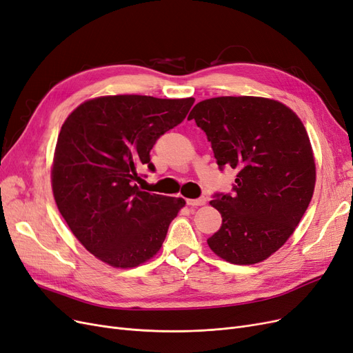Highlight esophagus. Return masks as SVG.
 Returning a JSON list of instances; mask_svg holds the SVG:
<instances>
[{
    "instance_id": "1",
    "label": "esophagus",
    "mask_w": 353,
    "mask_h": 353,
    "mask_svg": "<svg viewBox=\"0 0 353 353\" xmlns=\"http://www.w3.org/2000/svg\"><path fill=\"white\" fill-rule=\"evenodd\" d=\"M187 204L188 205H204L205 204V199L204 197H201V199H188L187 200Z\"/></svg>"
}]
</instances>
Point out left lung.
<instances>
[{"label": "left lung", "instance_id": "left-lung-1", "mask_svg": "<svg viewBox=\"0 0 353 353\" xmlns=\"http://www.w3.org/2000/svg\"><path fill=\"white\" fill-rule=\"evenodd\" d=\"M196 119L217 165L238 169L234 194L210 204L222 226L210 250L232 264L269 259L294 234L315 187V161L302 121L282 102L259 96H221L199 102Z\"/></svg>", "mask_w": 353, "mask_h": 353}]
</instances>
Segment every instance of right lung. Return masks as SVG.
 Listing matches in <instances>:
<instances>
[{
  "label": "right lung",
  "mask_w": 353,
  "mask_h": 353,
  "mask_svg": "<svg viewBox=\"0 0 353 353\" xmlns=\"http://www.w3.org/2000/svg\"><path fill=\"white\" fill-rule=\"evenodd\" d=\"M194 98L99 96L79 105L58 134L51 184L57 208L80 244L117 267H137L159 252L184 199L141 191L150 150L181 124Z\"/></svg>",
  "instance_id": "obj_1"
}]
</instances>
